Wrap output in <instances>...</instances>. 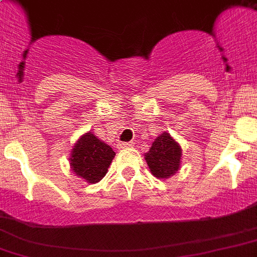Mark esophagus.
<instances>
[{"label":"esophagus","instance_id":"34e87169","mask_svg":"<svg viewBox=\"0 0 257 257\" xmlns=\"http://www.w3.org/2000/svg\"><path fill=\"white\" fill-rule=\"evenodd\" d=\"M133 142H120L117 143V147L119 149H129V147H133Z\"/></svg>","mask_w":257,"mask_h":257}]
</instances>
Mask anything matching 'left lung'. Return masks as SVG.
Listing matches in <instances>:
<instances>
[{"instance_id": "8db88e82", "label": "left lung", "mask_w": 257, "mask_h": 257, "mask_svg": "<svg viewBox=\"0 0 257 257\" xmlns=\"http://www.w3.org/2000/svg\"><path fill=\"white\" fill-rule=\"evenodd\" d=\"M145 156L152 174L159 179H166L179 170L182 149L170 134L164 132L152 142Z\"/></svg>"}]
</instances>
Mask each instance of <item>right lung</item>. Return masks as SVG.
Here are the masks:
<instances>
[{"label":"right lung","instance_id":"obj_1","mask_svg":"<svg viewBox=\"0 0 257 257\" xmlns=\"http://www.w3.org/2000/svg\"><path fill=\"white\" fill-rule=\"evenodd\" d=\"M115 157V152L93 133L83 134L74 145L70 154V168L88 183L100 182Z\"/></svg>","mask_w":257,"mask_h":257}]
</instances>
